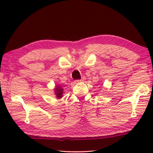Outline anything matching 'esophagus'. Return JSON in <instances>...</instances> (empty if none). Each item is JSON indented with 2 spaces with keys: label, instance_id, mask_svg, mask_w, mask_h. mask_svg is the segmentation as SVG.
<instances>
[{
  "label": "esophagus",
  "instance_id": "34e87169",
  "mask_svg": "<svg viewBox=\"0 0 153 153\" xmlns=\"http://www.w3.org/2000/svg\"><path fill=\"white\" fill-rule=\"evenodd\" d=\"M85 80H86V77H83L81 79H80V80H77V82H84Z\"/></svg>",
  "mask_w": 153,
  "mask_h": 153
}]
</instances>
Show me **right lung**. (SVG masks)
<instances>
[{"label":"right lung","instance_id":"add662e5","mask_svg":"<svg viewBox=\"0 0 153 153\" xmlns=\"http://www.w3.org/2000/svg\"><path fill=\"white\" fill-rule=\"evenodd\" d=\"M54 92H55V94L56 96L55 97L58 98V99H60V98L63 97V88L59 86V85H56L55 88H54Z\"/></svg>","mask_w":153,"mask_h":153}]
</instances>
